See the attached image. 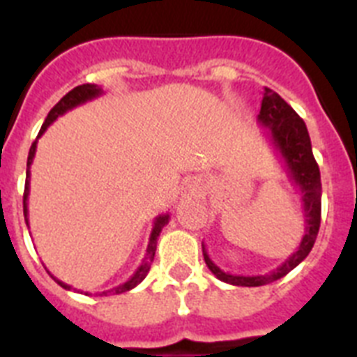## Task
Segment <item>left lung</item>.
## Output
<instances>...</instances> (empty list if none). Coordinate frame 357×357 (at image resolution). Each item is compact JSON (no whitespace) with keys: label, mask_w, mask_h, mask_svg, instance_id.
Listing matches in <instances>:
<instances>
[{"label":"left lung","mask_w":357,"mask_h":357,"mask_svg":"<svg viewBox=\"0 0 357 357\" xmlns=\"http://www.w3.org/2000/svg\"><path fill=\"white\" fill-rule=\"evenodd\" d=\"M258 123L269 130L271 142L287 164V172L294 184L300 188L303 211H305V234L301 238L298 251L292 252V257L283 261L278 269L269 274H257V276L224 273L216 264H213L202 243L204 260L209 271L222 282L240 285V287H260L291 273L298 264L305 260L314 245L319 231V220H321V178H319V167L312 155L310 137L303 119H300V115L276 91L266 88L260 114H258Z\"/></svg>","instance_id":"1"}]
</instances>
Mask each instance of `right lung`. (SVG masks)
I'll return each mask as SVG.
<instances>
[{
    "mask_svg": "<svg viewBox=\"0 0 357 357\" xmlns=\"http://www.w3.org/2000/svg\"><path fill=\"white\" fill-rule=\"evenodd\" d=\"M100 93H102V88L97 86V84H81V86H75L74 90H70L68 93H66L63 99L57 102L54 108L48 112L47 119H45V123H43L41 130H39V137L43 135V133L47 132V128L50 126L54 121H56L59 115L66 114L68 109L75 108V106L79 105H84L86 100H91V99H96V97H99ZM38 139L32 142V146H30V151H29V160H26V181H25V193H23V213H25V222L29 224V208H26V200H29V190H30V164H32L33 160V155H36V148H38ZM169 222V215H158L157 218H155L153 222V229H151V234H149V242H148V249H146V258L142 260L141 267L135 271V274H133L132 278L128 280V282H124L123 285H119V287H114V289H109V291H105V292H100V294H123V292L130 291V289L137 287L139 283L142 282V280L146 278V274L149 273V267H151V261H153V257H155V251H157V238H158V234H160V231H162L164 225ZM50 274V273H48ZM52 276V274H50ZM52 278L56 280L57 283H59L61 287L63 289H72L70 285H66V283H63L61 280H57L56 276H52Z\"/></svg>",
    "mask_w": 357,
    "mask_h": 357,
    "instance_id": "add662e5",
    "label": "right lung"
}]
</instances>
